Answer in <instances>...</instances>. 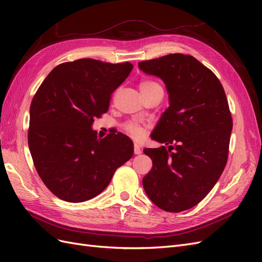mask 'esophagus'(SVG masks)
Wrapping results in <instances>:
<instances>
[{
	"label": "esophagus",
	"instance_id": "esophagus-1",
	"mask_svg": "<svg viewBox=\"0 0 262 262\" xmlns=\"http://www.w3.org/2000/svg\"><path fill=\"white\" fill-rule=\"evenodd\" d=\"M134 154H136V155L141 154V148L138 144H134Z\"/></svg>",
	"mask_w": 262,
	"mask_h": 262
}]
</instances>
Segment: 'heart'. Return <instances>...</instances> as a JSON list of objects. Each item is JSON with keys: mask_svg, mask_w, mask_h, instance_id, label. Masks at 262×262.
Returning <instances> with one entry per match:
<instances>
[{"mask_svg": "<svg viewBox=\"0 0 262 262\" xmlns=\"http://www.w3.org/2000/svg\"><path fill=\"white\" fill-rule=\"evenodd\" d=\"M139 89L142 93V96H146V95L153 94L156 92H163V89L160 84L152 80H146V78H143V80L140 81ZM124 131L134 140H141L143 138L144 134L143 126H142L138 121L134 120H130L124 124Z\"/></svg>", "mask_w": 262, "mask_h": 262, "instance_id": "heart-1", "label": "heart"}]
</instances>
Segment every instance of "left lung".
I'll return each mask as SVG.
<instances>
[{
    "instance_id": "8db88e82",
    "label": "left lung",
    "mask_w": 262,
    "mask_h": 262,
    "mask_svg": "<svg viewBox=\"0 0 262 262\" xmlns=\"http://www.w3.org/2000/svg\"><path fill=\"white\" fill-rule=\"evenodd\" d=\"M161 77L169 94L152 139L168 145L145 148L153 167L143 178L146 194L158 208L178 213L202 201L223 172L233 119L216 75L192 55L171 53L139 62Z\"/></svg>"
}]
</instances>
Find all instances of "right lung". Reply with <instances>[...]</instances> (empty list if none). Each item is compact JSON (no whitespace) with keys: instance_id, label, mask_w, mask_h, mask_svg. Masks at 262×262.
Listing matches in <instances>:
<instances>
[{"instance_id":"add662e5","label":"right lung","mask_w":262,"mask_h":262,"mask_svg":"<svg viewBox=\"0 0 262 262\" xmlns=\"http://www.w3.org/2000/svg\"><path fill=\"white\" fill-rule=\"evenodd\" d=\"M133 69L130 62L80 59L55 67L30 105L28 146L46 187L68 202H84L109 185L133 155L118 132L97 138L94 119L108 112L112 95Z\"/></svg>"}]
</instances>
